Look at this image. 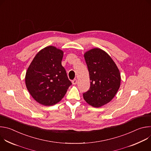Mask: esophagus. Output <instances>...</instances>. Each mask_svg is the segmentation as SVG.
<instances>
[{
  "label": "esophagus",
  "mask_w": 151,
  "mask_h": 151,
  "mask_svg": "<svg viewBox=\"0 0 151 151\" xmlns=\"http://www.w3.org/2000/svg\"><path fill=\"white\" fill-rule=\"evenodd\" d=\"M72 83H73V85H76V84L77 83V79H73V80L72 81Z\"/></svg>",
  "instance_id": "1"
}]
</instances>
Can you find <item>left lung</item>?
Wrapping results in <instances>:
<instances>
[{
	"label": "left lung",
	"mask_w": 151,
	"mask_h": 151,
	"mask_svg": "<svg viewBox=\"0 0 151 151\" xmlns=\"http://www.w3.org/2000/svg\"><path fill=\"white\" fill-rule=\"evenodd\" d=\"M88 67L90 87L83 94L85 101L94 107L110 102L121 84V75L116 64L104 51L93 48L84 54Z\"/></svg>",
	"instance_id": "obj_1"
}]
</instances>
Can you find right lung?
Instances as JSON below:
<instances>
[{"instance_id": "add662e5", "label": "right lung", "mask_w": 151, "mask_h": 151, "mask_svg": "<svg viewBox=\"0 0 151 151\" xmlns=\"http://www.w3.org/2000/svg\"><path fill=\"white\" fill-rule=\"evenodd\" d=\"M63 51L54 46L41 50L26 72L25 82L32 97L39 103L52 106L66 94L72 82L62 65Z\"/></svg>"}]
</instances>
